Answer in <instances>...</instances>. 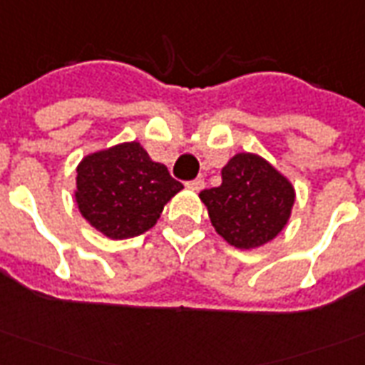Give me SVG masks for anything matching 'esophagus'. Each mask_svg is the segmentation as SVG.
Returning <instances> with one entry per match:
<instances>
[{"instance_id":"obj_1","label":"esophagus","mask_w":365,"mask_h":365,"mask_svg":"<svg viewBox=\"0 0 365 365\" xmlns=\"http://www.w3.org/2000/svg\"><path fill=\"white\" fill-rule=\"evenodd\" d=\"M186 186H188L190 190H202V188L206 186V182H204V179H194L190 180V182H186Z\"/></svg>"}]
</instances>
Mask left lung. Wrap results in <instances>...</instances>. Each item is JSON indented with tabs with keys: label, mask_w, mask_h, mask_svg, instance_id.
<instances>
[{
	"label": "left lung",
	"mask_w": 365,
	"mask_h": 365,
	"mask_svg": "<svg viewBox=\"0 0 365 365\" xmlns=\"http://www.w3.org/2000/svg\"><path fill=\"white\" fill-rule=\"evenodd\" d=\"M294 198L288 179L252 153L231 157L222 169V185L200 192L215 231L237 249L276 237L288 223Z\"/></svg>",
	"instance_id": "left-lung-1"
}]
</instances>
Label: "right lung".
Listing matches in <instances>:
<instances>
[{"mask_svg": "<svg viewBox=\"0 0 365 365\" xmlns=\"http://www.w3.org/2000/svg\"><path fill=\"white\" fill-rule=\"evenodd\" d=\"M182 185L151 161L138 142L87 155L77 167V206L95 230L110 239L142 235Z\"/></svg>", "mask_w": 365, "mask_h": 365, "instance_id": "add662e5", "label": "right lung"}]
</instances>
